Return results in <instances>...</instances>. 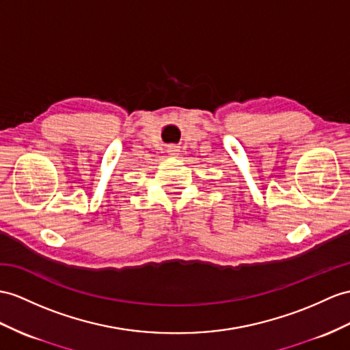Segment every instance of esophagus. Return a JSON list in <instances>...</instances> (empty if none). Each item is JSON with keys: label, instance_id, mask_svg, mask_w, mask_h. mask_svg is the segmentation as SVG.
<instances>
[{"label": "esophagus", "instance_id": "esophagus-1", "mask_svg": "<svg viewBox=\"0 0 350 350\" xmlns=\"http://www.w3.org/2000/svg\"><path fill=\"white\" fill-rule=\"evenodd\" d=\"M167 154H169L170 157H178V156H180V147L169 146V147H167Z\"/></svg>", "mask_w": 350, "mask_h": 350}]
</instances>
